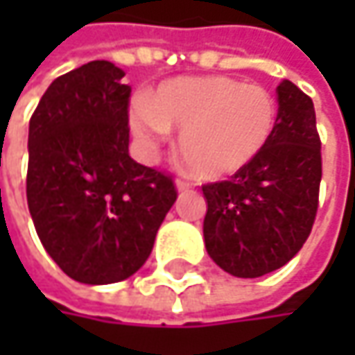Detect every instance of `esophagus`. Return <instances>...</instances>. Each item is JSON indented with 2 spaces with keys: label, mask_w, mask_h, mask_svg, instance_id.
Instances as JSON below:
<instances>
[{
  "label": "esophagus",
  "mask_w": 355,
  "mask_h": 355,
  "mask_svg": "<svg viewBox=\"0 0 355 355\" xmlns=\"http://www.w3.org/2000/svg\"><path fill=\"white\" fill-rule=\"evenodd\" d=\"M175 189H178V191H187V189H191V184L185 182V180H178V182H175Z\"/></svg>",
  "instance_id": "obj_1"
}]
</instances>
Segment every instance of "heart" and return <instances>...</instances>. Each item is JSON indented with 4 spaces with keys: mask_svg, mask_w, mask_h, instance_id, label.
<instances>
[{
    "mask_svg": "<svg viewBox=\"0 0 355 355\" xmlns=\"http://www.w3.org/2000/svg\"><path fill=\"white\" fill-rule=\"evenodd\" d=\"M130 126L146 146L180 130L178 150L201 178H225L247 168L277 126V103L259 85L219 75L180 76L136 101Z\"/></svg>",
    "mask_w": 355,
    "mask_h": 355,
    "instance_id": "1",
    "label": "heart"
}]
</instances>
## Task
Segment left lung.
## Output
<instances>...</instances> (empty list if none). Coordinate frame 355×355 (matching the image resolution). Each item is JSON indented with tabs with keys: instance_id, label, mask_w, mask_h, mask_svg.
Wrapping results in <instances>:
<instances>
[{
	"instance_id": "8db88e82",
	"label": "left lung",
	"mask_w": 355,
	"mask_h": 355,
	"mask_svg": "<svg viewBox=\"0 0 355 355\" xmlns=\"http://www.w3.org/2000/svg\"><path fill=\"white\" fill-rule=\"evenodd\" d=\"M277 94V126L265 150L231 180L203 185L205 249L239 279L286 265L302 249L318 209L322 156L314 104L291 80H282Z\"/></svg>"
}]
</instances>
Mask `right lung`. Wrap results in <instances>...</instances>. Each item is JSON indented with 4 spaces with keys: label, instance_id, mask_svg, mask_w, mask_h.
Returning a JSON list of instances; mask_svg holds the SVG:
<instances>
[{
    "label": "right lung",
    "instance_id": "obj_1",
    "mask_svg": "<svg viewBox=\"0 0 355 355\" xmlns=\"http://www.w3.org/2000/svg\"><path fill=\"white\" fill-rule=\"evenodd\" d=\"M110 61L51 83L29 120L27 205L64 275L85 284L132 277L150 257L178 191L128 154L130 87Z\"/></svg>",
    "mask_w": 355,
    "mask_h": 355
}]
</instances>
